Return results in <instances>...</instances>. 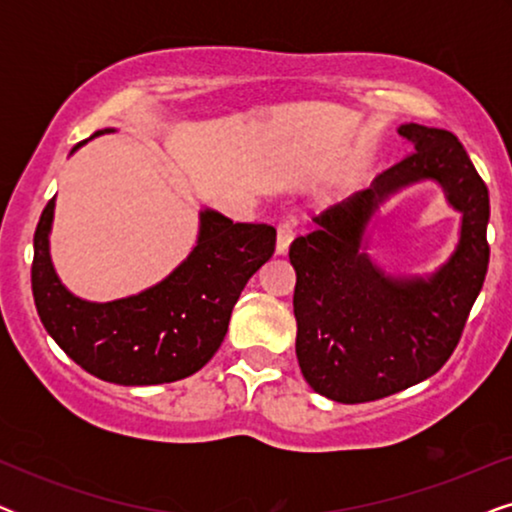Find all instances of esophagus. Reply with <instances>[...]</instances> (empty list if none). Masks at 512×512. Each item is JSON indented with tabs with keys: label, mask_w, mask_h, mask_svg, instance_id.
<instances>
[{
	"label": "esophagus",
	"mask_w": 512,
	"mask_h": 512,
	"mask_svg": "<svg viewBox=\"0 0 512 512\" xmlns=\"http://www.w3.org/2000/svg\"><path fill=\"white\" fill-rule=\"evenodd\" d=\"M293 237H296V226H293L291 221L279 223V228H277V247H275L279 256L289 254V247H291Z\"/></svg>",
	"instance_id": "34e87169"
}]
</instances>
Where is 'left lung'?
Masks as SVG:
<instances>
[{
    "instance_id": "1",
    "label": "left lung",
    "mask_w": 512,
    "mask_h": 512,
    "mask_svg": "<svg viewBox=\"0 0 512 512\" xmlns=\"http://www.w3.org/2000/svg\"><path fill=\"white\" fill-rule=\"evenodd\" d=\"M412 149L366 191L314 216L293 240L296 356L307 384L338 403L398 394L443 368L487 275L489 191L452 132L405 123ZM436 180L462 214L453 256L431 276H389L365 254L369 221L391 194Z\"/></svg>"
}]
</instances>
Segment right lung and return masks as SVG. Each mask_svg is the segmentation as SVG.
<instances>
[{
    "label": "right lung",
    "mask_w": 512,
    "mask_h": 512,
    "mask_svg": "<svg viewBox=\"0 0 512 512\" xmlns=\"http://www.w3.org/2000/svg\"><path fill=\"white\" fill-rule=\"evenodd\" d=\"M104 132L114 128L93 137ZM53 214L55 198L34 233L32 293L41 324L83 370L123 387H151L198 373L226 338L230 314L251 275L275 254L277 233L268 223H233L202 209L195 247L170 275L135 296L93 303L74 296L53 268Z\"/></svg>",
    "instance_id": "obj_1"
}]
</instances>
